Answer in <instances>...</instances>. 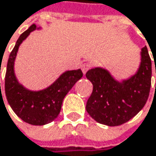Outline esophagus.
I'll use <instances>...</instances> for the list:
<instances>
[{"instance_id":"34e87169","label":"esophagus","mask_w":156,"mask_h":156,"mask_svg":"<svg viewBox=\"0 0 156 156\" xmlns=\"http://www.w3.org/2000/svg\"><path fill=\"white\" fill-rule=\"evenodd\" d=\"M90 68V65L89 63H84V64H82V66H81V70H82L83 74H86L87 71H88Z\"/></svg>"}]
</instances>
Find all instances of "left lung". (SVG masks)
I'll use <instances>...</instances> for the list:
<instances>
[{
  "mask_svg": "<svg viewBox=\"0 0 156 156\" xmlns=\"http://www.w3.org/2000/svg\"><path fill=\"white\" fill-rule=\"evenodd\" d=\"M141 56L137 73L122 82L115 80L101 67L87 72L93 90L86 110L96 122L118 126L130 121L144 108L149 97L152 77V61L146 46L142 48Z\"/></svg>",
  "mask_w": 156,
  "mask_h": 156,
  "instance_id": "8db88e82",
  "label": "left lung"
}]
</instances>
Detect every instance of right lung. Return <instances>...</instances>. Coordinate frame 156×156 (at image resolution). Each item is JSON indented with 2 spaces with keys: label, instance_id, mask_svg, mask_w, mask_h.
<instances>
[{
  "label": "right lung",
  "instance_id": "right-lung-1",
  "mask_svg": "<svg viewBox=\"0 0 156 156\" xmlns=\"http://www.w3.org/2000/svg\"><path fill=\"white\" fill-rule=\"evenodd\" d=\"M35 29L36 25L32 24L23 32L11 52L7 63L4 89L8 103L19 118L32 125H44L58 116L64 98L75 83L81 79L83 73L80 69L66 71L51 86L40 91H31L23 88L14 75V59L22 42Z\"/></svg>",
  "mask_w": 156,
  "mask_h": 156
}]
</instances>
